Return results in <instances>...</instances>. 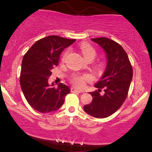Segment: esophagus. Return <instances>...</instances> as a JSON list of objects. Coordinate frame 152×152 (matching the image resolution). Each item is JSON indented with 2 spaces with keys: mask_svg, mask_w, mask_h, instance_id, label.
Returning <instances> with one entry per match:
<instances>
[{
  "mask_svg": "<svg viewBox=\"0 0 152 152\" xmlns=\"http://www.w3.org/2000/svg\"><path fill=\"white\" fill-rule=\"evenodd\" d=\"M70 91H71L72 93H80L83 92V91H80V90H78V89L75 88V87H72V88H70Z\"/></svg>",
  "mask_w": 152,
  "mask_h": 152,
  "instance_id": "34e87169",
  "label": "esophagus"
}]
</instances>
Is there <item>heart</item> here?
I'll use <instances>...</instances> for the list:
<instances>
[{"label": "heart", "instance_id": "b5f03b06", "mask_svg": "<svg viewBox=\"0 0 152 152\" xmlns=\"http://www.w3.org/2000/svg\"><path fill=\"white\" fill-rule=\"evenodd\" d=\"M81 53L82 55L86 59L87 61L90 59H93L96 56V50L93 48L90 44L87 43H83L80 46ZM68 51H66L64 54L62 59H65L66 55H68ZM91 80V77L88 75H76L72 77L71 82L75 86L78 87V88H84L86 86V82H89Z\"/></svg>", "mask_w": 152, "mask_h": 152}]
</instances>
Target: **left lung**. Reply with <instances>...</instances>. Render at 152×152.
Listing matches in <instances>:
<instances>
[{
    "label": "left lung",
    "mask_w": 152,
    "mask_h": 152,
    "mask_svg": "<svg viewBox=\"0 0 152 152\" xmlns=\"http://www.w3.org/2000/svg\"><path fill=\"white\" fill-rule=\"evenodd\" d=\"M106 53L107 64L100 80L95 84L98 91L89 93L93 101L84 106L86 113L97 118L111 115L122 105L127 96L133 77V69L125 50L111 39L100 37L91 39ZM104 88L103 95L99 93Z\"/></svg>",
    "instance_id": "obj_1"
}]
</instances>
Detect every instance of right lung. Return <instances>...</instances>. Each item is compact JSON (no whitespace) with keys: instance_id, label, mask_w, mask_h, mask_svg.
<instances>
[{"instance_id":"right-lung-1","label":"right lung","mask_w":152,"mask_h":152,"mask_svg":"<svg viewBox=\"0 0 152 152\" xmlns=\"http://www.w3.org/2000/svg\"><path fill=\"white\" fill-rule=\"evenodd\" d=\"M76 39L52 35L39 39L23 58L20 84L27 102L41 113H49L63 105L69 87L60 83L57 88L48 80L52 70L58 65L60 55Z\"/></svg>"}]
</instances>
